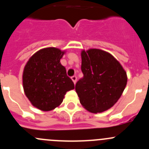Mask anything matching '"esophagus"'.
Returning a JSON list of instances; mask_svg holds the SVG:
<instances>
[{
  "mask_svg": "<svg viewBox=\"0 0 149 149\" xmlns=\"http://www.w3.org/2000/svg\"><path fill=\"white\" fill-rule=\"evenodd\" d=\"M71 79H72V81H73V83H74V84L76 83V81H77V77H76V76H72Z\"/></svg>",
  "mask_w": 149,
  "mask_h": 149,
  "instance_id": "esophagus-1",
  "label": "esophagus"
}]
</instances>
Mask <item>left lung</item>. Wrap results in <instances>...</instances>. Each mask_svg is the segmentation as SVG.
Masks as SVG:
<instances>
[{
  "instance_id": "8db88e82",
  "label": "left lung",
  "mask_w": 149,
  "mask_h": 149,
  "mask_svg": "<svg viewBox=\"0 0 149 149\" xmlns=\"http://www.w3.org/2000/svg\"><path fill=\"white\" fill-rule=\"evenodd\" d=\"M81 55L84 77L76 84L79 101L88 112H104L120 98L127 84V73L106 51L91 48L83 49Z\"/></svg>"
}]
</instances>
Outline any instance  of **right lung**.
Listing matches in <instances>:
<instances>
[{
    "mask_svg": "<svg viewBox=\"0 0 149 149\" xmlns=\"http://www.w3.org/2000/svg\"><path fill=\"white\" fill-rule=\"evenodd\" d=\"M65 51L46 47L36 52L24 66L22 82L25 95L34 107L50 111L63 101L74 84L66 74L61 59Z\"/></svg>",
    "mask_w": 149,
    "mask_h": 149,
    "instance_id": "1",
    "label": "right lung"
}]
</instances>
